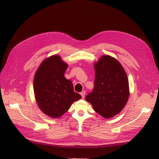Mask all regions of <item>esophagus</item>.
<instances>
[{
    "mask_svg": "<svg viewBox=\"0 0 159 159\" xmlns=\"http://www.w3.org/2000/svg\"><path fill=\"white\" fill-rule=\"evenodd\" d=\"M80 95H81V96H82V98H84V95H85V91L83 90V91H82V92H80Z\"/></svg>",
    "mask_w": 159,
    "mask_h": 159,
    "instance_id": "1",
    "label": "esophagus"
}]
</instances>
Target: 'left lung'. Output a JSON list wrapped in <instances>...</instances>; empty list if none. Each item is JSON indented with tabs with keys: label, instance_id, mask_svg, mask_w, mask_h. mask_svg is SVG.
<instances>
[{
	"label": "left lung",
	"instance_id": "obj_1",
	"mask_svg": "<svg viewBox=\"0 0 159 159\" xmlns=\"http://www.w3.org/2000/svg\"><path fill=\"white\" fill-rule=\"evenodd\" d=\"M94 68V89L85 99L95 112L109 119L127 104L129 95L127 76L120 63L109 55H103Z\"/></svg>",
	"mask_w": 159,
	"mask_h": 159
}]
</instances>
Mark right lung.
I'll list each match as a JSON object with an SVG mask.
<instances>
[{
    "instance_id": "1",
    "label": "right lung",
    "mask_w": 159,
    "mask_h": 159,
    "mask_svg": "<svg viewBox=\"0 0 159 159\" xmlns=\"http://www.w3.org/2000/svg\"><path fill=\"white\" fill-rule=\"evenodd\" d=\"M68 64L58 55L44 61L36 71L34 79V91L39 108L47 115L58 118L69 110L72 103L81 95L74 91L71 80L64 73Z\"/></svg>"
}]
</instances>
